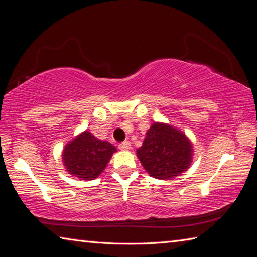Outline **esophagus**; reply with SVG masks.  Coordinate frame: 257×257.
<instances>
[{
  "mask_svg": "<svg viewBox=\"0 0 257 257\" xmlns=\"http://www.w3.org/2000/svg\"><path fill=\"white\" fill-rule=\"evenodd\" d=\"M130 146H132V145H130V142L124 141V142H122V143L119 144V149L122 150V151H127V150L130 149Z\"/></svg>",
  "mask_w": 257,
  "mask_h": 257,
  "instance_id": "obj_1",
  "label": "esophagus"
}]
</instances>
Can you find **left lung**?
Wrapping results in <instances>:
<instances>
[{"label": "left lung", "instance_id": "8db88e82", "mask_svg": "<svg viewBox=\"0 0 257 257\" xmlns=\"http://www.w3.org/2000/svg\"><path fill=\"white\" fill-rule=\"evenodd\" d=\"M137 157L150 176L168 180L189 168L192 145L184 134L165 123H153Z\"/></svg>", "mask_w": 257, "mask_h": 257}]
</instances>
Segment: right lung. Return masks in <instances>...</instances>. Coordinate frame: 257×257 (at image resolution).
Returning <instances> with one entry per match:
<instances>
[{
  "instance_id": "right-lung-1",
  "label": "right lung",
  "mask_w": 257,
  "mask_h": 257,
  "mask_svg": "<svg viewBox=\"0 0 257 257\" xmlns=\"http://www.w3.org/2000/svg\"><path fill=\"white\" fill-rule=\"evenodd\" d=\"M114 152L116 149L111 143L97 140L89 132H84L66 145L63 161L73 176L90 181L99 176Z\"/></svg>"
}]
</instances>
